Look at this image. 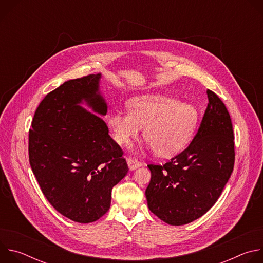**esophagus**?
Segmentation results:
<instances>
[{
  "instance_id": "1",
  "label": "esophagus",
  "mask_w": 263,
  "mask_h": 263,
  "mask_svg": "<svg viewBox=\"0 0 263 263\" xmlns=\"http://www.w3.org/2000/svg\"><path fill=\"white\" fill-rule=\"evenodd\" d=\"M127 164H128L130 171H134V170L138 168V167L141 165L140 162H138L136 159H133V158H131V157H129V158L127 159Z\"/></svg>"
}]
</instances>
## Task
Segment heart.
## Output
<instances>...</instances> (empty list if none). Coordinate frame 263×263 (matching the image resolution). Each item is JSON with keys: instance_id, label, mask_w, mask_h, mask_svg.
Here are the masks:
<instances>
[{"instance_id": "b5f03b06", "label": "heart", "mask_w": 263, "mask_h": 263, "mask_svg": "<svg viewBox=\"0 0 263 263\" xmlns=\"http://www.w3.org/2000/svg\"><path fill=\"white\" fill-rule=\"evenodd\" d=\"M129 110L112 111L107 124L119 144H128L143 136L154 152L171 157L190 142L198 122V112L190 104L160 93H146L128 101Z\"/></svg>"}]
</instances>
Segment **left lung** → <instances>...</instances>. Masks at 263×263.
Masks as SVG:
<instances>
[{"label":"left lung","mask_w":263,"mask_h":263,"mask_svg":"<svg viewBox=\"0 0 263 263\" xmlns=\"http://www.w3.org/2000/svg\"><path fill=\"white\" fill-rule=\"evenodd\" d=\"M200 128L183 152L163 165L148 164L147 207L161 220L181 226L204 215L217 201L234 166V135L229 112L207 90Z\"/></svg>","instance_id":"obj_1"}]
</instances>
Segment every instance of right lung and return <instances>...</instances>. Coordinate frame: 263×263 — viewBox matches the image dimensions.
Masks as SVG:
<instances>
[{"label":"right lung","mask_w":263,"mask_h":263,"mask_svg":"<svg viewBox=\"0 0 263 263\" xmlns=\"http://www.w3.org/2000/svg\"><path fill=\"white\" fill-rule=\"evenodd\" d=\"M101 78L96 73L68 80L48 93L29 131V161L43 194L59 213L81 223L109 210L112 189L129 171L98 116H106L108 108Z\"/></svg>","instance_id":"obj_1"}]
</instances>
